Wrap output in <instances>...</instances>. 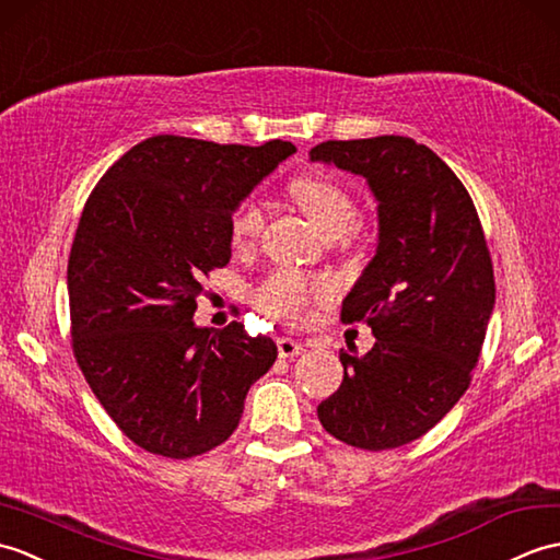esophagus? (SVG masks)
<instances>
[{
  "label": "esophagus",
  "mask_w": 560,
  "mask_h": 560,
  "mask_svg": "<svg viewBox=\"0 0 560 560\" xmlns=\"http://www.w3.org/2000/svg\"><path fill=\"white\" fill-rule=\"evenodd\" d=\"M302 352H304V345L302 342H296L292 338H278V354L282 359H292V357L302 354Z\"/></svg>",
  "instance_id": "34e87169"
}]
</instances>
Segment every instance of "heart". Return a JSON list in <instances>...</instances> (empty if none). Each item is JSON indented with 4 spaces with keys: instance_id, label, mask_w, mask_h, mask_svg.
<instances>
[{
    "instance_id": "obj_1",
    "label": "heart",
    "mask_w": 560,
    "mask_h": 560,
    "mask_svg": "<svg viewBox=\"0 0 560 560\" xmlns=\"http://www.w3.org/2000/svg\"><path fill=\"white\" fill-rule=\"evenodd\" d=\"M292 201L304 210L320 234L338 237L354 222V201L347 186L326 175H304L290 184ZM264 230V213L256 201H244L230 218V240L237 248L256 244ZM335 296V282L323 276H304L300 270L280 268L258 284L254 304L258 312L284 323L306 320L314 304H328Z\"/></svg>"
}]
</instances>
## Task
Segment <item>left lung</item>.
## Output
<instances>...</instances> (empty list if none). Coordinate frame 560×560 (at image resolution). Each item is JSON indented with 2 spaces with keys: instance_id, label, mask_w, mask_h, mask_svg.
Returning a JSON list of instances; mask_svg holds the SVG:
<instances>
[{
  "instance_id": "left-lung-1",
  "label": "left lung",
  "mask_w": 560,
  "mask_h": 560,
  "mask_svg": "<svg viewBox=\"0 0 560 560\" xmlns=\"http://www.w3.org/2000/svg\"><path fill=\"white\" fill-rule=\"evenodd\" d=\"M314 163L362 175L378 201V246L342 302L376 345L340 350L338 393L318 405L323 429L362 451L424 436L465 395L495 302L487 240L467 189L407 136L326 141Z\"/></svg>"
}]
</instances>
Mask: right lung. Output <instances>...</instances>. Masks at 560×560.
<instances>
[{"label": "right lung", "mask_w": 560, "mask_h": 560, "mask_svg": "<svg viewBox=\"0 0 560 560\" xmlns=\"http://www.w3.org/2000/svg\"><path fill=\"white\" fill-rule=\"evenodd\" d=\"M296 148L151 136L95 184L71 244L73 357L139 448L186 459L237 429L252 385L278 359L244 323L198 328L203 276L230 264V218Z\"/></svg>", "instance_id": "1"}]
</instances>
